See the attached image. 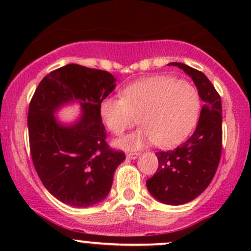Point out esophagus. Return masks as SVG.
Listing matches in <instances>:
<instances>
[{"label": "esophagus", "mask_w": 251, "mask_h": 251, "mask_svg": "<svg viewBox=\"0 0 251 251\" xmlns=\"http://www.w3.org/2000/svg\"><path fill=\"white\" fill-rule=\"evenodd\" d=\"M138 155H139L138 152H129V153L126 154V157H127L128 159H135V158H138Z\"/></svg>", "instance_id": "34e87169"}]
</instances>
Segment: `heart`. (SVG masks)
<instances>
[{
	"instance_id": "heart-1",
	"label": "heart",
	"mask_w": 251,
	"mask_h": 251,
	"mask_svg": "<svg viewBox=\"0 0 251 251\" xmlns=\"http://www.w3.org/2000/svg\"><path fill=\"white\" fill-rule=\"evenodd\" d=\"M201 100L194 86L170 76H151L132 83L120 97L103 98L99 113L108 131L116 135L143 126L117 140L124 150H138L154 143L171 148L183 142L197 124Z\"/></svg>"
}]
</instances>
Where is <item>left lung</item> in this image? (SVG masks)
<instances>
[{"mask_svg": "<svg viewBox=\"0 0 251 251\" xmlns=\"http://www.w3.org/2000/svg\"><path fill=\"white\" fill-rule=\"evenodd\" d=\"M194 80L201 101L200 120L194 134L171 151L157 152L159 165L146 180L157 201L181 205L195 200L211 183L222 153V102L214 85L201 72L180 62H171Z\"/></svg>", "mask_w": 251, "mask_h": 251, "instance_id": "obj_1", "label": "left lung"}]
</instances>
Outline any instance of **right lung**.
Wrapping results in <instances>:
<instances>
[{"mask_svg": "<svg viewBox=\"0 0 251 251\" xmlns=\"http://www.w3.org/2000/svg\"><path fill=\"white\" fill-rule=\"evenodd\" d=\"M116 77L101 70L70 63L47 74L37 86L28 111L34 168L56 200L87 208L107 197L113 175L125 153L109 149L99 113L103 98L116 88ZM77 101L82 116L61 124L53 114Z\"/></svg>", "mask_w": 251, "mask_h": 251, "instance_id": "obj_1", "label": "right lung"}]
</instances>
